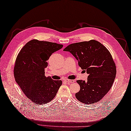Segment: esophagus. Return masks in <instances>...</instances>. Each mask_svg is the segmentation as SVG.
I'll list each match as a JSON object with an SVG mask.
<instances>
[{
    "mask_svg": "<svg viewBox=\"0 0 131 131\" xmlns=\"http://www.w3.org/2000/svg\"><path fill=\"white\" fill-rule=\"evenodd\" d=\"M68 83H73V82H75L74 80H73V79H66L65 80Z\"/></svg>",
    "mask_w": 131,
    "mask_h": 131,
    "instance_id": "esophagus-1",
    "label": "esophagus"
}]
</instances>
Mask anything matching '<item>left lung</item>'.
<instances>
[{"label":"left lung","instance_id":"left-lung-1","mask_svg":"<svg viewBox=\"0 0 131 131\" xmlns=\"http://www.w3.org/2000/svg\"><path fill=\"white\" fill-rule=\"evenodd\" d=\"M68 51L78 60V65L88 74L87 81L78 80L80 90L75 97L81 102L93 104L100 101L111 88L116 75V66L107 48L95 40L69 44Z\"/></svg>","mask_w":131,"mask_h":131}]
</instances>
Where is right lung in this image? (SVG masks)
Segmentation results:
<instances>
[{
  "label": "right lung",
  "mask_w": 131,
  "mask_h": 131,
  "mask_svg": "<svg viewBox=\"0 0 131 131\" xmlns=\"http://www.w3.org/2000/svg\"><path fill=\"white\" fill-rule=\"evenodd\" d=\"M62 44L33 39L25 44L16 58L14 75L25 95L35 104L42 105L55 97L62 84L45 75L47 60Z\"/></svg>",
  "instance_id": "right-lung-1"
}]
</instances>
